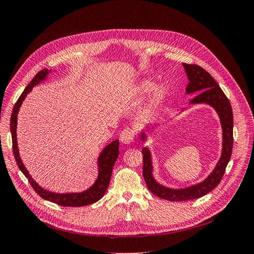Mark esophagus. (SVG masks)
Masks as SVG:
<instances>
[{
  "mask_svg": "<svg viewBox=\"0 0 254 254\" xmlns=\"http://www.w3.org/2000/svg\"><path fill=\"white\" fill-rule=\"evenodd\" d=\"M135 132L130 128H125L120 134V141L125 144H129L134 141Z\"/></svg>",
  "mask_w": 254,
  "mask_h": 254,
  "instance_id": "esophagus-1",
  "label": "esophagus"
}]
</instances>
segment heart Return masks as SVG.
I'll return each instance as SVG.
<instances>
[{
    "mask_svg": "<svg viewBox=\"0 0 254 254\" xmlns=\"http://www.w3.org/2000/svg\"><path fill=\"white\" fill-rule=\"evenodd\" d=\"M154 89V82L151 80H143L140 82L136 88V94L140 96L147 95V94ZM166 95V88L164 86H159L155 89L153 95L149 100V108L155 109L164 100Z\"/></svg>",
    "mask_w": 254,
    "mask_h": 254,
    "instance_id": "heart-1",
    "label": "heart"
}]
</instances>
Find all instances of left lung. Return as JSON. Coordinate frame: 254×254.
Wrapping results in <instances>:
<instances>
[{"instance_id":"1","label":"left lung","mask_w":254,"mask_h":254,"mask_svg":"<svg viewBox=\"0 0 254 254\" xmlns=\"http://www.w3.org/2000/svg\"><path fill=\"white\" fill-rule=\"evenodd\" d=\"M187 78L190 82L186 87V94H196V96L190 100V105H208L214 109L219 115L222 127V154L217 165L208 177L202 182L196 183L184 189H171L159 183L154 178V167L152 161V154L147 146L142 148L143 154V177L147 189L154 194L168 201H187L201 198L214 190L219 185L224 176L225 170L230 160L233 145V115L232 109L228 98L225 95L218 82L211 75L196 64H183ZM184 110V109H183ZM182 110V111H183ZM142 141H146L147 136L145 130L140 133Z\"/></svg>"}]
</instances>
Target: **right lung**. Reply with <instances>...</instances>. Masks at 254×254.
Returning a JSON list of instances; mask_svg holds the SVG:
<instances>
[{"mask_svg":"<svg viewBox=\"0 0 254 254\" xmlns=\"http://www.w3.org/2000/svg\"><path fill=\"white\" fill-rule=\"evenodd\" d=\"M52 72V70L44 69L37 73L34 78L28 84L20 98L17 99L16 103L13 107L12 114L10 118V132L12 137V147H13V155L15 158V161L17 163V166L20 167L21 172L25 175V177L29 181L33 190L37 194H40L43 199L53 202L61 206H68V207H80V206H87L90 204L95 203L99 201L103 194H105L108 186L110 184L112 171L114 164L117 160L118 155H119V140H114L110 144H108L105 148L102 149L98 159H97V164H98V176L96 178L95 182L93 183L91 187L88 190L80 191V192H54L47 190L43 189L42 186L36 183L33 178L30 176L29 172L27 171L26 166L24 165L22 159L20 157V152H18L17 147V140H16V126H17V114L22 103L26 96L29 94L34 86H37L40 82L46 80L48 78L49 74Z\"/></svg>","mask_w":254,"mask_h":254,"instance_id":"1","label":"right lung"}]
</instances>
